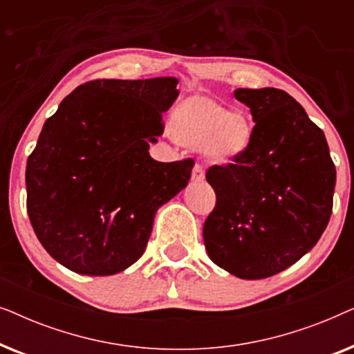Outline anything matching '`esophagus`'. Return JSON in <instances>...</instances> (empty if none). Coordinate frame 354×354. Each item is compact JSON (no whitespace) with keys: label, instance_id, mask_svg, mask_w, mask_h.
Here are the masks:
<instances>
[{"label":"esophagus","instance_id":"1","mask_svg":"<svg viewBox=\"0 0 354 354\" xmlns=\"http://www.w3.org/2000/svg\"><path fill=\"white\" fill-rule=\"evenodd\" d=\"M203 178H205V171H203V167L200 166V164H195V167H193V171H192V180L201 182Z\"/></svg>","mask_w":354,"mask_h":354}]
</instances>
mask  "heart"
<instances>
[{
  "instance_id": "b5f03b06",
  "label": "heart",
  "mask_w": 354,
  "mask_h": 354,
  "mask_svg": "<svg viewBox=\"0 0 354 354\" xmlns=\"http://www.w3.org/2000/svg\"><path fill=\"white\" fill-rule=\"evenodd\" d=\"M171 130L185 147L200 149L207 161L225 164L248 147L251 122L243 111L227 106L207 95H192L171 113Z\"/></svg>"
}]
</instances>
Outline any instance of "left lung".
<instances>
[{
  "label": "left lung",
  "mask_w": 354,
  "mask_h": 354,
  "mask_svg": "<svg viewBox=\"0 0 354 354\" xmlns=\"http://www.w3.org/2000/svg\"><path fill=\"white\" fill-rule=\"evenodd\" d=\"M256 122L248 147L207 169L216 206L203 227L211 261L240 279L282 272L301 259L332 214L335 166L326 135L279 88H239Z\"/></svg>",
  "instance_id": "obj_1"
}]
</instances>
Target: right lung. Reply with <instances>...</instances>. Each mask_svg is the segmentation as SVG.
Here are the masks:
<instances>
[{
	"instance_id": "1",
	"label": "right lung",
	"mask_w": 354,
	"mask_h": 354,
	"mask_svg": "<svg viewBox=\"0 0 354 354\" xmlns=\"http://www.w3.org/2000/svg\"><path fill=\"white\" fill-rule=\"evenodd\" d=\"M177 84L91 80L46 119L27 159V212L64 268L84 275L127 269L145 253L159 207L187 187L193 159L159 162L148 153Z\"/></svg>"
}]
</instances>
